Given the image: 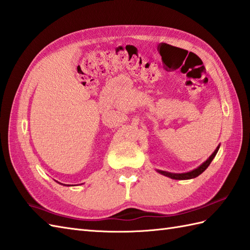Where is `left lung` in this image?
Masks as SVG:
<instances>
[{
  "mask_svg": "<svg viewBox=\"0 0 250 250\" xmlns=\"http://www.w3.org/2000/svg\"><path fill=\"white\" fill-rule=\"evenodd\" d=\"M218 149H219V146L216 148V150L213 153H211V156L208 159H207V160L204 163H202L199 167H196L195 169H193V171H190V172H187V173H182V174L169 173V172H166V171H161V169H157V171L160 173V174L164 175V176L169 177V178H172V179H183L184 180V179L195 178V177H198L200 174L203 173L207 167H208L210 162L213 161V159L215 158L216 153H217V151H218Z\"/></svg>",
  "mask_w": 250,
  "mask_h": 250,
  "instance_id": "left-lung-1",
  "label": "left lung"
}]
</instances>
